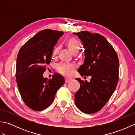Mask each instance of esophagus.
<instances>
[{
	"label": "esophagus",
	"mask_w": 135,
	"mask_h": 135,
	"mask_svg": "<svg viewBox=\"0 0 135 135\" xmlns=\"http://www.w3.org/2000/svg\"><path fill=\"white\" fill-rule=\"evenodd\" d=\"M65 79V82L66 83H68V82H69L71 81V79L70 78H68V77H66Z\"/></svg>",
	"instance_id": "obj_1"
}]
</instances>
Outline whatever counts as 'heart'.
Returning <instances> with one entry per match:
<instances>
[{
    "mask_svg": "<svg viewBox=\"0 0 135 135\" xmlns=\"http://www.w3.org/2000/svg\"><path fill=\"white\" fill-rule=\"evenodd\" d=\"M68 47L73 53H78L81 49V45L79 42L75 39H71L68 42ZM75 68V65L73 63L60 62L57 65V68L59 73L65 75L71 74Z\"/></svg>",
    "mask_w": 135,
    "mask_h": 135,
    "instance_id": "b5f03b06",
    "label": "heart"
}]
</instances>
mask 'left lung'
Instances as JSON below:
<instances>
[{
	"mask_svg": "<svg viewBox=\"0 0 135 135\" xmlns=\"http://www.w3.org/2000/svg\"><path fill=\"white\" fill-rule=\"evenodd\" d=\"M81 39L85 60L78 71L82 76H91L90 82L76 79L80 83L75 94L79 110L93 114L104 107L115 91L118 82L119 60L113 47L104 36L88 31L73 33Z\"/></svg>",
	"mask_w": 135,
	"mask_h": 135,
	"instance_id": "left-lung-1",
	"label": "left lung"
}]
</instances>
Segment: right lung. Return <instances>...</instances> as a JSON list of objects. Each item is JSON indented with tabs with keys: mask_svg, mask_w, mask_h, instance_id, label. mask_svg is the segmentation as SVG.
Wrapping results in <instances>:
<instances>
[{
	"mask_svg": "<svg viewBox=\"0 0 135 135\" xmlns=\"http://www.w3.org/2000/svg\"><path fill=\"white\" fill-rule=\"evenodd\" d=\"M62 31H39L20 49L17 57L16 80L25 104L35 111L46 108L53 102L57 91L64 85V77L54 74L47 79L43 76L51 60L54 46Z\"/></svg>",
	"mask_w": 135,
	"mask_h": 135,
	"instance_id": "add662e5",
	"label": "right lung"
}]
</instances>
